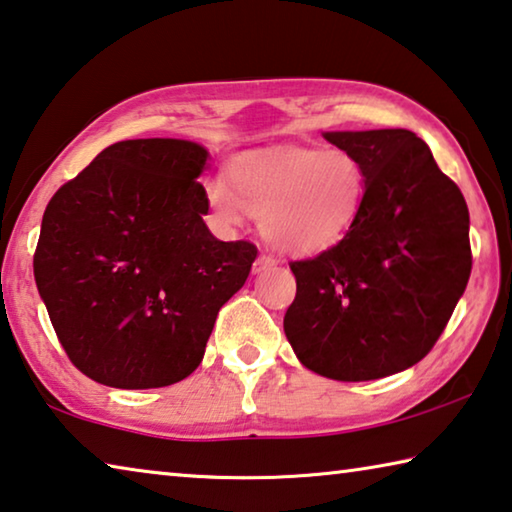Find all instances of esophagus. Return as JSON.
Here are the masks:
<instances>
[{
	"mask_svg": "<svg viewBox=\"0 0 512 512\" xmlns=\"http://www.w3.org/2000/svg\"><path fill=\"white\" fill-rule=\"evenodd\" d=\"M276 265V261H274V256L272 254H258V258L254 261V272L258 274V272H265V270H270V267H274Z\"/></svg>",
	"mask_w": 512,
	"mask_h": 512,
	"instance_id": "1",
	"label": "esophagus"
}]
</instances>
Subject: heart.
<instances>
[{
  "mask_svg": "<svg viewBox=\"0 0 512 512\" xmlns=\"http://www.w3.org/2000/svg\"><path fill=\"white\" fill-rule=\"evenodd\" d=\"M365 170L345 149L272 147L233 158L226 183L211 181L206 201L217 220L238 226L263 217L274 247L317 254L347 236L363 208Z\"/></svg>",
  "mask_w": 512,
  "mask_h": 512,
  "instance_id": "b5f03b06",
  "label": "heart"
}]
</instances>
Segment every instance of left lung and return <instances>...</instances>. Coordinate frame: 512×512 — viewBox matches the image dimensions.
<instances>
[{
	"label": "left lung",
	"mask_w": 512,
	"mask_h": 512,
	"mask_svg": "<svg viewBox=\"0 0 512 512\" xmlns=\"http://www.w3.org/2000/svg\"><path fill=\"white\" fill-rule=\"evenodd\" d=\"M367 190L338 245L292 261L283 331L301 365L326 379L372 381L429 354L472 272L469 211L422 138L406 129L331 131Z\"/></svg>",
	"instance_id": "left-lung-1"
}]
</instances>
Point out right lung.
<instances>
[{
  "label": "right lung",
  "mask_w": 512,
  "mask_h": 512,
  "mask_svg": "<svg viewBox=\"0 0 512 512\" xmlns=\"http://www.w3.org/2000/svg\"><path fill=\"white\" fill-rule=\"evenodd\" d=\"M206 158L190 140H122L49 199L33 276L88 379L122 390L186 379L245 286L258 249L208 231Z\"/></svg>",
  "instance_id": "right-lung-1"
}]
</instances>
